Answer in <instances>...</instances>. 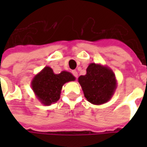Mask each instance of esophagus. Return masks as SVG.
I'll return each mask as SVG.
<instances>
[{
	"label": "esophagus",
	"instance_id": "34e87169",
	"mask_svg": "<svg viewBox=\"0 0 147 147\" xmlns=\"http://www.w3.org/2000/svg\"><path fill=\"white\" fill-rule=\"evenodd\" d=\"M71 73H72V75H73V76H75L76 78H78V72H77V71H76V70H73V71H71Z\"/></svg>",
	"mask_w": 147,
	"mask_h": 147
}]
</instances>
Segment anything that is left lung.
<instances>
[{
  "instance_id": "left-lung-1",
  "label": "left lung",
  "mask_w": 147,
  "mask_h": 147,
  "mask_svg": "<svg viewBox=\"0 0 147 147\" xmlns=\"http://www.w3.org/2000/svg\"><path fill=\"white\" fill-rule=\"evenodd\" d=\"M85 76L78 78L85 97L93 105H102L113 96L117 88L115 75L111 69L101 65L91 63Z\"/></svg>"
}]
</instances>
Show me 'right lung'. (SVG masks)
<instances>
[{
	"label": "right lung",
	"mask_w": 147,
	"mask_h": 147,
	"mask_svg": "<svg viewBox=\"0 0 147 147\" xmlns=\"http://www.w3.org/2000/svg\"><path fill=\"white\" fill-rule=\"evenodd\" d=\"M75 79L76 78L69 71L55 74L50 67L47 66L33 78L31 86L40 102L44 105H50L59 100L65 83Z\"/></svg>",
	"instance_id": "right-lung-1"
}]
</instances>
